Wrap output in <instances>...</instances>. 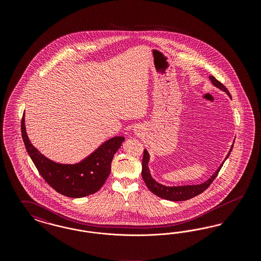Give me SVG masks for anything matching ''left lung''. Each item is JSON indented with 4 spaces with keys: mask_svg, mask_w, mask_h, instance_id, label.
I'll list each match as a JSON object with an SVG mask.
<instances>
[{
    "mask_svg": "<svg viewBox=\"0 0 261 261\" xmlns=\"http://www.w3.org/2000/svg\"><path fill=\"white\" fill-rule=\"evenodd\" d=\"M211 82L214 86L223 90L224 92H226L228 94V96L230 98L231 94L229 93L228 89L224 86L221 82H219L214 76H210ZM233 146L231 147L229 153L227 154L225 161L228 159V156L230 155ZM149 152L145 149L144 153H143V160H142V177L146 183L147 187L149 188V191L151 193H153L155 196L162 198V199H167V200H173V201H181V200H187V199H192L196 196H198L199 194H201L202 192H204L208 187L211 186V183L213 182V180L217 177V175L219 173L221 167L223 166V163L218 167V169L216 170V172L211 176V178L205 181L202 184L199 185H192V186H179V187H166L163 186L162 184L155 182L152 177L149 174V168H148V162H149Z\"/></svg>",
    "mask_w": 261,
    "mask_h": 261,
    "instance_id": "1",
    "label": "left lung"
}]
</instances>
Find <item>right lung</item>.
Masks as SVG:
<instances>
[{
	"label": "right lung",
	"mask_w": 261,
	"mask_h": 261,
	"mask_svg": "<svg viewBox=\"0 0 261 261\" xmlns=\"http://www.w3.org/2000/svg\"><path fill=\"white\" fill-rule=\"evenodd\" d=\"M21 135L38 172L55 191L68 198H83L99 191L111 173L114 153L125 140L124 137H114L84 161L77 164H60L48 160L32 146L25 131L24 116L21 119Z\"/></svg>",
	"instance_id": "obj_1"
}]
</instances>
